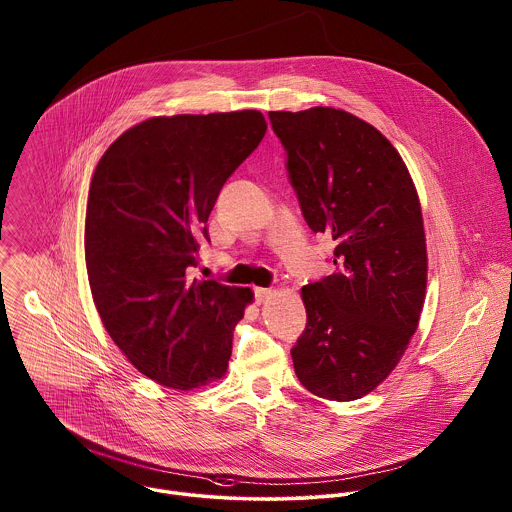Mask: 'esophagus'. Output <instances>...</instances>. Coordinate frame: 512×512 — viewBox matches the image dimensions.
<instances>
[{"instance_id":"34e87169","label":"esophagus","mask_w":512,"mask_h":512,"mask_svg":"<svg viewBox=\"0 0 512 512\" xmlns=\"http://www.w3.org/2000/svg\"><path fill=\"white\" fill-rule=\"evenodd\" d=\"M271 295H273V289H265V287H257V289H255V299H257V303L267 301Z\"/></svg>"}]
</instances>
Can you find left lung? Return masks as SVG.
Listing matches in <instances>:
<instances>
[{
    "label": "left lung",
    "instance_id": "1",
    "mask_svg": "<svg viewBox=\"0 0 512 512\" xmlns=\"http://www.w3.org/2000/svg\"><path fill=\"white\" fill-rule=\"evenodd\" d=\"M269 119L307 225L337 241V273L301 289L295 373L321 399L355 401L393 373L419 327L429 263L417 187L393 143L353 113Z\"/></svg>",
    "mask_w": 512,
    "mask_h": 512
}]
</instances>
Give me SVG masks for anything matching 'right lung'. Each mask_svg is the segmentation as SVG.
<instances>
[{"mask_svg": "<svg viewBox=\"0 0 512 512\" xmlns=\"http://www.w3.org/2000/svg\"><path fill=\"white\" fill-rule=\"evenodd\" d=\"M267 131L261 111L159 115L121 133L89 185L85 265L113 343L151 381L189 391L227 373L249 287L189 281L229 175Z\"/></svg>", "mask_w": 512, "mask_h": 512, "instance_id": "obj_1", "label": "right lung"}]
</instances>
